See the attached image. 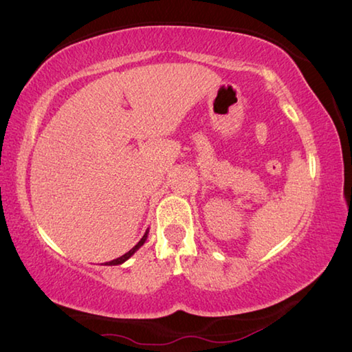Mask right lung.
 I'll use <instances>...</instances> for the list:
<instances>
[{
  "label": "right lung",
  "mask_w": 352,
  "mask_h": 352,
  "mask_svg": "<svg viewBox=\"0 0 352 352\" xmlns=\"http://www.w3.org/2000/svg\"><path fill=\"white\" fill-rule=\"evenodd\" d=\"M148 232H150V230H146V232H145V235L142 236L140 241H139L138 244H135L131 250H128L125 255H122V256H119V258H116V260H113V261L104 263V266H117V264H122V263H125L126 260H129V258H131V256L135 254V252H138V250L142 248V245H144V243L146 241V238H148Z\"/></svg>",
  "instance_id": "obj_1"
}]
</instances>
